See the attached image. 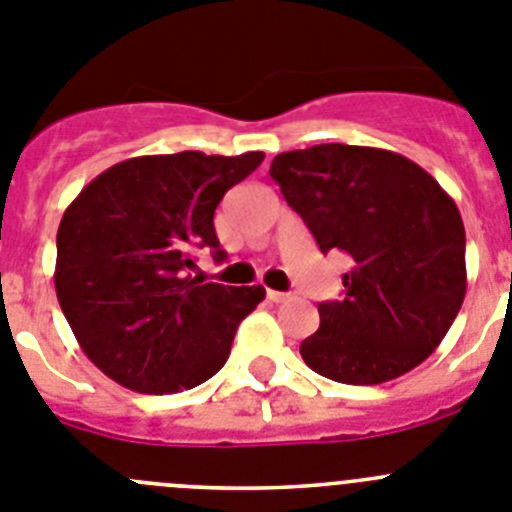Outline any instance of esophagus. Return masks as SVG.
I'll return each mask as SVG.
<instances>
[{"instance_id":"1","label":"esophagus","mask_w":512,"mask_h":512,"mask_svg":"<svg viewBox=\"0 0 512 512\" xmlns=\"http://www.w3.org/2000/svg\"><path fill=\"white\" fill-rule=\"evenodd\" d=\"M267 298H270L273 303H285L290 296L288 293H280V290H267Z\"/></svg>"}]
</instances>
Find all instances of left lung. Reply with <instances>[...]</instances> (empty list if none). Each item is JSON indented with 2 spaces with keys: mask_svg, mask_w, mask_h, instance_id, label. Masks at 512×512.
Returning a JSON list of instances; mask_svg holds the SVG:
<instances>
[{
  "mask_svg": "<svg viewBox=\"0 0 512 512\" xmlns=\"http://www.w3.org/2000/svg\"><path fill=\"white\" fill-rule=\"evenodd\" d=\"M270 176L319 250L354 260L342 301L319 303L303 362L347 385H380L421 365L467 293L454 199L403 155L339 142L275 155Z\"/></svg>",
  "mask_w": 512,
  "mask_h": 512,
  "instance_id": "8db88e82",
  "label": "left lung"
}]
</instances>
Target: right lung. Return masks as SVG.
<instances>
[{
	"instance_id": "1",
	"label": "right lung",
	"mask_w": 512,
	"mask_h": 512,
	"mask_svg": "<svg viewBox=\"0 0 512 512\" xmlns=\"http://www.w3.org/2000/svg\"><path fill=\"white\" fill-rule=\"evenodd\" d=\"M265 153L196 150L112 165L58 227L55 293L86 357L135 393H181L222 370L262 285L191 278L193 252L222 255L214 211Z\"/></svg>"
}]
</instances>
